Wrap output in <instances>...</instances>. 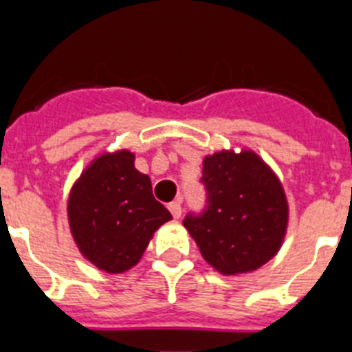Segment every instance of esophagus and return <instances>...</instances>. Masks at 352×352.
Wrapping results in <instances>:
<instances>
[{
    "instance_id": "obj_1",
    "label": "esophagus",
    "mask_w": 352,
    "mask_h": 352,
    "mask_svg": "<svg viewBox=\"0 0 352 352\" xmlns=\"http://www.w3.org/2000/svg\"><path fill=\"white\" fill-rule=\"evenodd\" d=\"M169 211L173 213L174 219H179V217H182V203H179V201H174V203H170Z\"/></svg>"
}]
</instances>
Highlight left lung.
Masks as SVG:
<instances>
[{
    "label": "left lung",
    "instance_id": "obj_1",
    "mask_svg": "<svg viewBox=\"0 0 352 352\" xmlns=\"http://www.w3.org/2000/svg\"><path fill=\"white\" fill-rule=\"evenodd\" d=\"M208 210L183 226L203 259L226 276L272 261L284 245L289 203L280 178L254 149H220L203 160Z\"/></svg>",
    "mask_w": 352,
    "mask_h": 352
}]
</instances>
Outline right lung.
<instances>
[{
    "mask_svg": "<svg viewBox=\"0 0 352 352\" xmlns=\"http://www.w3.org/2000/svg\"><path fill=\"white\" fill-rule=\"evenodd\" d=\"M133 162L130 149L96 155L68 194V226L80 256L111 275L133 268L155 231L173 219Z\"/></svg>",
    "mask_w": 352,
    "mask_h": 352,
    "instance_id": "right-lung-1",
    "label": "right lung"
}]
</instances>
